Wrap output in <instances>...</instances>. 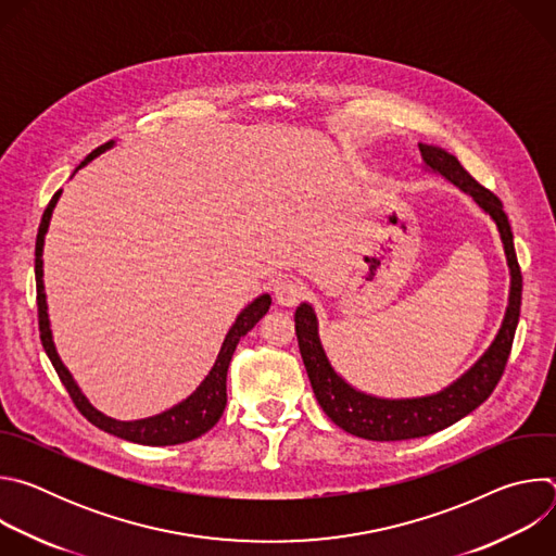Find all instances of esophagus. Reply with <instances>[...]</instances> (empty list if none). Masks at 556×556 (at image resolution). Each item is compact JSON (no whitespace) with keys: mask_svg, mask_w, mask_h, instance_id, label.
Wrapping results in <instances>:
<instances>
[{"mask_svg":"<svg viewBox=\"0 0 556 556\" xmlns=\"http://www.w3.org/2000/svg\"><path fill=\"white\" fill-rule=\"evenodd\" d=\"M273 294H275V301L279 305H286V307H292L299 303V299L303 296V286L296 281V279H290V277H281L275 281L273 286Z\"/></svg>","mask_w":556,"mask_h":556,"instance_id":"obj_1","label":"esophagus"}]
</instances>
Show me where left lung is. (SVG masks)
Returning <instances> with one entry per match:
<instances>
[{
	"label": "left lung",
	"mask_w": 556,
	"mask_h": 556,
	"mask_svg": "<svg viewBox=\"0 0 556 556\" xmlns=\"http://www.w3.org/2000/svg\"><path fill=\"white\" fill-rule=\"evenodd\" d=\"M422 155V169L433 176H442L446 182L466 193L475 206L495 224L500 240L506 255V266L510 275L508 286V303L502 326L486 348V352L475 361L462 376L442 387L440 391L427 395H414V399H382L350 384L332 365L321 334H319V316L314 312V305L303 301L294 312V330L299 341V352L312 384V391L319 401L326 416L341 427L343 431L376 442H395V440H412L425 438L435 431H442L472 409H478L495 384L500 382L515 330L519 324V307H521V273L515 255L513 230L508 215L504 213V204L495 193L484 189L480 182H475L470 174L459 165L457 157L438 144L418 142Z\"/></svg>",
	"instance_id": "left-lung-1"
}]
</instances>
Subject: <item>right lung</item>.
Here are the masks:
<instances>
[{
	"label": "right lung",
	"mask_w": 556,
	"mask_h": 556,
	"mask_svg": "<svg viewBox=\"0 0 556 556\" xmlns=\"http://www.w3.org/2000/svg\"><path fill=\"white\" fill-rule=\"evenodd\" d=\"M116 144V140H110L105 144H101L99 149H94L86 161L74 169V174L78 169H84L88 163H92L94 157H99L101 153H105L108 149H112ZM72 174V176H74ZM61 189L52 195L50 204L43 211L41 224H39V232H37V244H35V277H37V305H39V334H41V345L52 363V367L56 369L63 387L67 389L70 399L74 401L76 409L81 412L94 427L136 442V444H147V446H169V444H182L189 440L200 438L202 433H206L208 429L215 427V422L219 420V416L224 414L226 407V371L232 358V352L240 343V339L244 334H249L262 316L268 312L273 299L268 292L260 294L257 299H253L240 314H237L235 324L230 326V330L224 337V343L219 348V354L211 367V371L204 376V380L195 387V391L178 405H174L167 412H161L149 418H140V420H116L105 416L103 412H99L90 401L88 395L81 391V387L76 384V380L72 378L70 369L63 365L56 345H54V337H52V326H50V314H48V296H46V286H43V247H46V232L50 228V219H52V211L61 198Z\"/></svg>",
	"instance_id": "add662e5"
}]
</instances>
